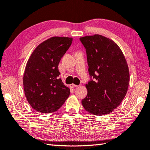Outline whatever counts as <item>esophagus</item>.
<instances>
[{"label": "esophagus", "instance_id": "esophagus-1", "mask_svg": "<svg viewBox=\"0 0 150 150\" xmlns=\"http://www.w3.org/2000/svg\"><path fill=\"white\" fill-rule=\"evenodd\" d=\"M78 87V85H76L75 84H71L70 85V87H71V88H75V87Z\"/></svg>", "mask_w": 150, "mask_h": 150}]
</instances>
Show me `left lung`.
<instances>
[{"label":"left lung","instance_id":"8db88e82","mask_svg":"<svg viewBox=\"0 0 150 150\" xmlns=\"http://www.w3.org/2000/svg\"><path fill=\"white\" fill-rule=\"evenodd\" d=\"M86 50L91 80L83 107L92 115L110 113L120 105L128 91L130 74L122 52L116 43L101 35L80 38Z\"/></svg>","mask_w":150,"mask_h":150}]
</instances>
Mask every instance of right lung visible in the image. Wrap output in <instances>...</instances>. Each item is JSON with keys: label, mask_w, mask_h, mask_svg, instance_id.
<instances>
[{"label": "right lung", "mask_w": 150, "mask_h": 150, "mask_svg": "<svg viewBox=\"0 0 150 150\" xmlns=\"http://www.w3.org/2000/svg\"><path fill=\"white\" fill-rule=\"evenodd\" d=\"M72 41V38H50L38 45L28 61L24 91L30 106L39 112L57 111L69 97L70 89L59 78L58 65Z\"/></svg>", "instance_id": "1"}]
</instances>
